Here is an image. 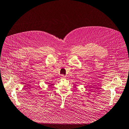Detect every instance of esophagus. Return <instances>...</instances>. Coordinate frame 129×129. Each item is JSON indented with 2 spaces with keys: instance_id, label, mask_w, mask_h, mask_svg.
Returning <instances> with one entry per match:
<instances>
[{
  "instance_id": "obj_1",
  "label": "esophagus",
  "mask_w": 129,
  "mask_h": 129,
  "mask_svg": "<svg viewBox=\"0 0 129 129\" xmlns=\"http://www.w3.org/2000/svg\"><path fill=\"white\" fill-rule=\"evenodd\" d=\"M61 78H65V76L64 75H61Z\"/></svg>"
}]
</instances>
